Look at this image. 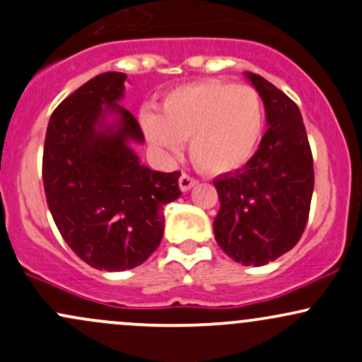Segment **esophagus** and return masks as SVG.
<instances>
[{
  "label": "esophagus",
  "instance_id": "34e87169",
  "mask_svg": "<svg viewBox=\"0 0 362 362\" xmlns=\"http://www.w3.org/2000/svg\"><path fill=\"white\" fill-rule=\"evenodd\" d=\"M197 182L194 180L192 177H189V175H182L180 178H178V187H180V191L182 192H187V191H191V189L194 187V185H196Z\"/></svg>",
  "mask_w": 362,
  "mask_h": 362
}]
</instances>
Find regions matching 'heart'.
<instances>
[{"mask_svg":"<svg viewBox=\"0 0 362 362\" xmlns=\"http://www.w3.org/2000/svg\"><path fill=\"white\" fill-rule=\"evenodd\" d=\"M140 124L152 147L175 158L189 140L192 161L211 175L239 170L257 151L264 132V105L248 85L199 81L163 98L159 114L146 111Z\"/></svg>","mask_w":362,"mask_h":362,"instance_id":"heart-1","label":"heart"}]
</instances>
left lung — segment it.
I'll list each match as a JSON object with an SVG mask.
<instances>
[{"mask_svg":"<svg viewBox=\"0 0 362 362\" xmlns=\"http://www.w3.org/2000/svg\"><path fill=\"white\" fill-rule=\"evenodd\" d=\"M245 76L264 102L269 128L241 170L213 180L220 199L213 230L230 258L260 267L290 251L305 229L314 165L295 102L262 76Z\"/></svg>","mask_w":362,"mask_h":362,"instance_id":"8db88e82","label":"left lung"}]
</instances>
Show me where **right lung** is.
<instances>
[{"label":"right lung","instance_id":"obj_1","mask_svg":"<svg viewBox=\"0 0 362 362\" xmlns=\"http://www.w3.org/2000/svg\"><path fill=\"white\" fill-rule=\"evenodd\" d=\"M123 72H104L55 109L47 128L43 185L64 241L98 271L144 264L163 239V208L180 197V173L147 168L132 144L144 133L124 97Z\"/></svg>","mask_w":362,"mask_h":362}]
</instances>
